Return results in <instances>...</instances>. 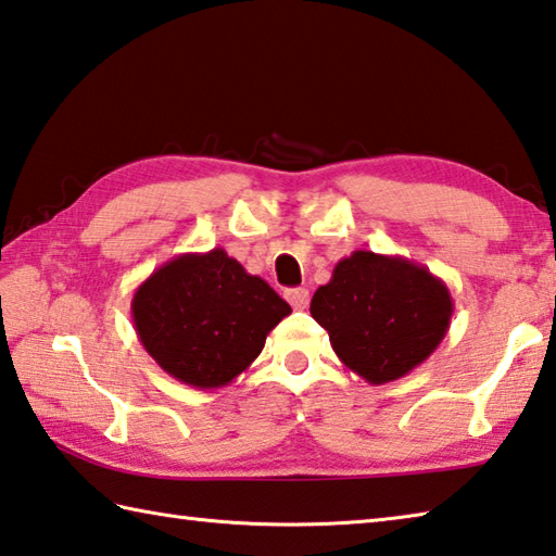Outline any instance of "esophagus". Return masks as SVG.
<instances>
[{
  "instance_id": "1",
  "label": "esophagus",
  "mask_w": 556,
  "mask_h": 556,
  "mask_svg": "<svg viewBox=\"0 0 556 556\" xmlns=\"http://www.w3.org/2000/svg\"><path fill=\"white\" fill-rule=\"evenodd\" d=\"M285 296L291 306H294L296 311H304L308 306V289L304 287H294V289H287Z\"/></svg>"
}]
</instances>
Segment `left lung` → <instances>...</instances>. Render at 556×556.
Masks as SVG:
<instances>
[{"instance_id":"8db88e82","label":"left lung","mask_w":556,"mask_h":556,"mask_svg":"<svg viewBox=\"0 0 556 556\" xmlns=\"http://www.w3.org/2000/svg\"><path fill=\"white\" fill-rule=\"evenodd\" d=\"M452 296L445 281L406 257L355 250L311 299L345 367L389 383L422 365L447 336Z\"/></svg>"}]
</instances>
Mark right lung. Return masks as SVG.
Instances as JSON below:
<instances>
[{"instance_id": "right-lung-1", "label": "right lung", "mask_w": 556, "mask_h": 556, "mask_svg": "<svg viewBox=\"0 0 556 556\" xmlns=\"http://www.w3.org/2000/svg\"><path fill=\"white\" fill-rule=\"evenodd\" d=\"M289 313L287 301L224 248L173 257L130 301L148 355L194 389L228 387L243 375Z\"/></svg>"}]
</instances>
